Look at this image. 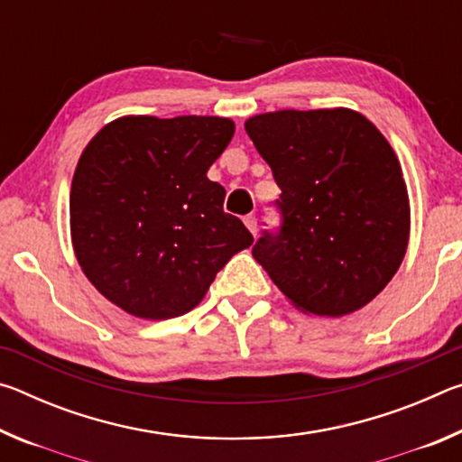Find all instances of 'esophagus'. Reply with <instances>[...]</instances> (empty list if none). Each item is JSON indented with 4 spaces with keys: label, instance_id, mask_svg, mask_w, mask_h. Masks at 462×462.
<instances>
[{
    "label": "esophagus",
    "instance_id": "esophagus-1",
    "mask_svg": "<svg viewBox=\"0 0 462 462\" xmlns=\"http://www.w3.org/2000/svg\"><path fill=\"white\" fill-rule=\"evenodd\" d=\"M245 224H246V228L256 236V230H259V228H256V217H254L253 214L246 216V217H245Z\"/></svg>",
    "mask_w": 462,
    "mask_h": 462
}]
</instances>
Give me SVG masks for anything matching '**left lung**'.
<instances>
[{
	"label": "left lung",
	"mask_w": 462,
	"mask_h": 462,
	"mask_svg": "<svg viewBox=\"0 0 462 462\" xmlns=\"http://www.w3.org/2000/svg\"><path fill=\"white\" fill-rule=\"evenodd\" d=\"M245 128L281 189V226L256 240V263L306 314L361 310L408 248V187L393 148L346 107L281 109Z\"/></svg>",
	"instance_id": "left-lung-1"
}]
</instances>
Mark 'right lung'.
Here are the masks:
<instances>
[{
    "mask_svg": "<svg viewBox=\"0 0 462 462\" xmlns=\"http://www.w3.org/2000/svg\"><path fill=\"white\" fill-rule=\"evenodd\" d=\"M234 136L216 116H126L85 146L71 185L75 256L93 287L144 319L183 316L253 234L208 169Z\"/></svg>",
    "mask_w": 462,
    "mask_h": 462,
    "instance_id": "right-lung-1",
    "label": "right lung"
}]
</instances>
